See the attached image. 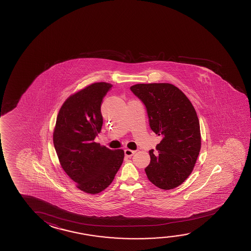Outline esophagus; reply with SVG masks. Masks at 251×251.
I'll return each mask as SVG.
<instances>
[{"instance_id": "34e87169", "label": "esophagus", "mask_w": 251, "mask_h": 251, "mask_svg": "<svg viewBox=\"0 0 251 251\" xmlns=\"http://www.w3.org/2000/svg\"><path fill=\"white\" fill-rule=\"evenodd\" d=\"M135 153V151L130 150V149H126L125 150V155L126 157H131Z\"/></svg>"}]
</instances>
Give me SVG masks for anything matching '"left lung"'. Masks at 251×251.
Returning a JSON list of instances; mask_svg holds the SVG:
<instances>
[{
  "label": "left lung",
  "mask_w": 251,
  "mask_h": 251,
  "mask_svg": "<svg viewBox=\"0 0 251 251\" xmlns=\"http://www.w3.org/2000/svg\"><path fill=\"white\" fill-rule=\"evenodd\" d=\"M131 92L146 105L150 127L162 137L149 151L148 179L162 190L177 187L190 176L201 149L199 120L190 100L169 83L137 84Z\"/></svg>",
  "instance_id": "1"
}]
</instances>
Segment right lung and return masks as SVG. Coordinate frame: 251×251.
Returning a JSON list of instances; mask_svg holds the SVG:
<instances>
[{
	"label": "right lung",
	"instance_id": "obj_1",
	"mask_svg": "<svg viewBox=\"0 0 251 251\" xmlns=\"http://www.w3.org/2000/svg\"><path fill=\"white\" fill-rule=\"evenodd\" d=\"M112 85L94 83L67 99L60 107L52 140L60 165L77 188L97 194L111 184L124 151L94 142L103 125L101 103Z\"/></svg>",
	"mask_w": 251,
	"mask_h": 251
}]
</instances>
